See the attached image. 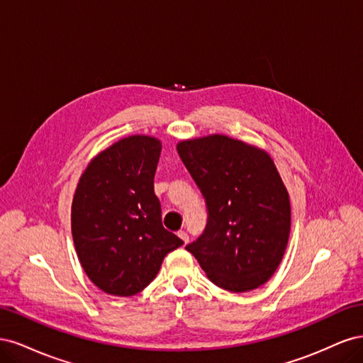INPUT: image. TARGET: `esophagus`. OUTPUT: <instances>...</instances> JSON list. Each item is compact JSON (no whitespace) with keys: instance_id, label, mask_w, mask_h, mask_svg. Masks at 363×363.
Listing matches in <instances>:
<instances>
[{"instance_id":"1","label":"esophagus","mask_w":363,"mask_h":363,"mask_svg":"<svg viewBox=\"0 0 363 363\" xmlns=\"http://www.w3.org/2000/svg\"><path fill=\"white\" fill-rule=\"evenodd\" d=\"M179 238L183 240V244H184V245L189 242V235L186 233V232H183V230H182V232H179Z\"/></svg>"}]
</instances>
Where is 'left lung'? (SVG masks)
<instances>
[{"label":"left lung","mask_w":363,"mask_h":363,"mask_svg":"<svg viewBox=\"0 0 363 363\" xmlns=\"http://www.w3.org/2000/svg\"><path fill=\"white\" fill-rule=\"evenodd\" d=\"M177 151L208 212L204 233L186 250L218 288H259L279 268L291 232L289 194L274 160L224 135L182 140Z\"/></svg>","instance_id":"left-lung-1"}]
</instances>
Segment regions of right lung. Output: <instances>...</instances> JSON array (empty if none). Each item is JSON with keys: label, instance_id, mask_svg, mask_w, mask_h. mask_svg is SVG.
<instances>
[{"label": "right lung", "instance_id": "add662e5", "mask_svg": "<svg viewBox=\"0 0 363 363\" xmlns=\"http://www.w3.org/2000/svg\"><path fill=\"white\" fill-rule=\"evenodd\" d=\"M162 142L119 139L89 162L77 184L71 230L87 277L103 292L131 296L155 280L183 240L162 225L155 174Z\"/></svg>", "mask_w": 363, "mask_h": 363}]
</instances>
